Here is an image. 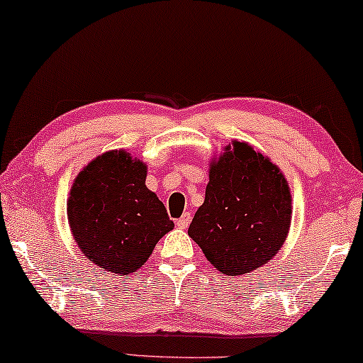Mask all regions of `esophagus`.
I'll return each instance as SVG.
<instances>
[{"label":"esophagus","mask_w":363,"mask_h":363,"mask_svg":"<svg viewBox=\"0 0 363 363\" xmlns=\"http://www.w3.org/2000/svg\"><path fill=\"white\" fill-rule=\"evenodd\" d=\"M190 221H191V213H185V215L177 220V226L182 228V230H185V228H188V225H190Z\"/></svg>","instance_id":"1"}]
</instances>
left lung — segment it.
Returning a JSON list of instances; mask_svg holds the SVG:
<instances>
[{"mask_svg":"<svg viewBox=\"0 0 363 363\" xmlns=\"http://www.w3.org/2000/svg\"><path fill=\"white\" fill-rule=\"evenodd\" d=\"M292 218L289 183L250 143L233 140L210 163L205 201L188 235L228 276L264 266L284 245Z\"/></svg>","mask_w":363,"mask_h":363,"instance_id":"left-lung-1","label":"left lung"}]
</instances>
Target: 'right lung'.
Instances as JSON below:
<instances>
[{
  "label": "right lung",
  "mask_w": 363,
  "mask_h": 363,
  "mask_svg": "<svg viewBox=\"0 0 363 363\" xmlns=\"http://www.w3.org/2000/svg\"><path fill=\"white\" fill-rule=\"evenodd\" d=\"M147 165L125 150L102 153L82 168L67 200V220L82 255L128 276L173 230L167 208L145 185Z\"/></svg>",
  "instance_id": "add662e5"
}]
</instances>
